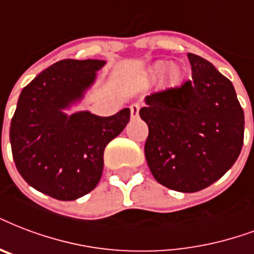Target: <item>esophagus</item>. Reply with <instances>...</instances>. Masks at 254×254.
<instances>
[{
	"label": "esophagus",
	"mask_w": 254,
	"mask_h": 254,
	"mask_svg": "<svg viewBox=\"0 0 254 254\" xmlns=\"http://www.w3.org/2000/svg\"><path fill=\"white\" fill-rule=\"evenodd\" d=\"M138 113H140V105H138V104H131V105H130L131 119H135V117H138Z\"/></svg>",
	"instance_id": "esophagus-1"
}]
</instances>
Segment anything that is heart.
<instances>
[{"mask_svg": "<svg viewBox=\"0 0 254 254\" xmlns=\"http://www.w3.org/2000/svg\"><path fill=\"white\" fill-rule=\"evenodd\" d=\"M166 63H157L154 64L152 67V70H150V77L152 78H157L160 75L165 71L166 69ZM181 78H183V74H181V71L179 70V67L173 65V66H170L166 71V77H165V84L166 86H177V85L181 82Z\"/></svg>", "mask_w": 254, "mask_h": 254, "instance_id": "heart-1", "label": "heart"}]
</instances>
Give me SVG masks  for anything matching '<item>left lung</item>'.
Wrapping results in <instances>:
<instances>
[{
  "label": "left lung",
  "mask_w": 254,
  "mask_h": 254,
  "mask_svg": "<svg viewBox=\"0 0 254 254\" xmlns=\"http://www.w3.org/2000/svg\"><path fill=\"white\" fill-rule=\"evenodd\" d=\"M191 80L146 96L145 157L157 183L193 193L233 166L244 144V110L233 85L205 58L188 53Z\"/></svg>",
  "instance_id": "8db88e82"
}]
</instances>
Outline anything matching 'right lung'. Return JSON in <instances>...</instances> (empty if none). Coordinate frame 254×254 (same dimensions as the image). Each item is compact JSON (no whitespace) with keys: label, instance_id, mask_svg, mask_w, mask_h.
I'll return each instance as SVG.
<instances>
[{"label":"right lung","instance_id":"add662e5","mask_svg":"<svg viewBox=\"0 0 254 254\" xmlns=\"http://www.w3.org/2000/svg\"><path fill=\"white\" fill-rule=\"evenodd\" d=\"M104 65L102 60L58 61L19 94L10 124L15 168L30 187L57 200H77L97 187L105 146L130 119L129 108L110 117L64 113L84 97Z\"/></svg>","mask_w":254,"mask_h":254}]
</instances>
